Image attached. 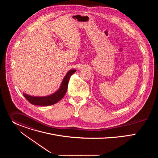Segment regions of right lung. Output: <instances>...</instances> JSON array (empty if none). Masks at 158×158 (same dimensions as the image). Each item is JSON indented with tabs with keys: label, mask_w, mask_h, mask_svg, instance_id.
I'll return each mask as SVG.
<instances>
[{
	"label": "right lung",
	"mask_w": 158,
	"mask_h": 158,
	"mask_svg": "<svg viewBox=\"0 0 158 158\" xmlns=\"http://www.w3.org/2000/svg\"><path fill=\"white\" fill-rule=\"evenodd\" d=\"M76 71V69H72L67 72L64 76L57 91L52 94L46 96H33L24 93L23 95L25 98L33 105L48 106L54 104L59 102L64 96L67 90L69 78Z\"/></svg>",
	"instance_id": "1"
}]
</instances>
